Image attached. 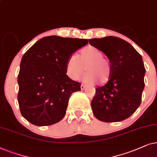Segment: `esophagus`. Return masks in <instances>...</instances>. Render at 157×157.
<instances>
[{"label": "esophagus", "instance_id": "obj_1", "mask_svg": "<svg viewBox=\"0 0 157 157\" xmlns=\"http://www.w3.org/2000/svg\"><path fill=\"white\" fill-rule=\"evenodd\" d=\"M80 88H81V90H85V86L84 85H81Z\"/></svg>", "mask_w": 157, "mask_h": 157}]
</instances>
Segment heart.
Instances as JSON below:
<instances>
[{"label":"heart","instance_id":"b5f03b06","mask_svg":"<svg viewBox=\"0 0 157 157\" xmlns=\"http://www.w3.org/2000/svg\"><path fill=\"white\" fill-rule=\"evenodd\" d=\"M103 53L97 47L87 46L80 50V55H70L66 64V72L72 80L80 78L85 71L87 72L83 80L87 84L94 83L97 80L100 84H105L111 76L112 68L110 62L103 57Z\"/></svg>","mask_w":157,"mask_h":157}]
</instances>
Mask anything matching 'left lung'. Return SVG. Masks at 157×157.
I'll return each mask as SVG.
<instances>
[{
	"instance_id": "obj_1",
	"label": "left lung",
	"mask_w": 157,
	"mask_h": 157,
	"mask_svg": "<svg viewBox=\"0 0 157 157\" xmlns=\"http://www.w3.org/2000/svg\"><path fill=\"white\" fill-rule=\"evenodd\" d=\"M89 43L107 56L112 68L107 84L95 88L91 102L94 116L103 122L124 121L141 104L146 72L141 54L116 36L91 39Z\"/></svg>"
}]
</instances>
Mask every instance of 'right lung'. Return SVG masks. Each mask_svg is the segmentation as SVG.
Masks as SVG:
<instances>
[{
    "instance_id": "add662e5",
    "label": "right lung",
    "mask_w": 157,
    "mask_h": 157,
    "mask_svg": "<svg viewBox=\"0 0 157 157\" xmlns=\"http://www.w3.org/2000/svg\"><path fill=\"white\" fill-rule=\"evenodd\" d=\"M87 43V39L45 36L24 54L18 75V102L29 122L50 126L64 118L71 94L81 90L80 83L66 75L67 61Z\"/></svg>"
}]
</instances>
